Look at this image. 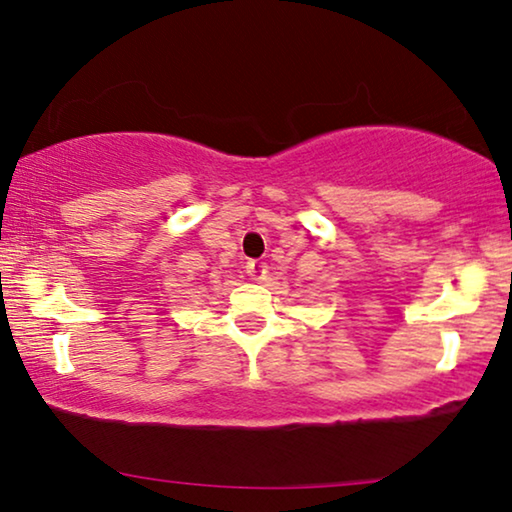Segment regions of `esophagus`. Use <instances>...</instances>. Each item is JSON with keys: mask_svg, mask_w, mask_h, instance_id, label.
<instances>
[{"mask_svg": "<svg viewBox=\"0 0 512 512\" xmlns=\"http://www.w3.org/2000/svg\"><path fill=\"white\" fill-rule=\"evenodd\" d=\"M247 275L254 279V282H261V279H265V275H268V265H265L263 261H249Z\"/></svg>", "mask_w": 512, "mask_h": 512, "instance_id": "1", "label": "esophagus"}]
</instances>
